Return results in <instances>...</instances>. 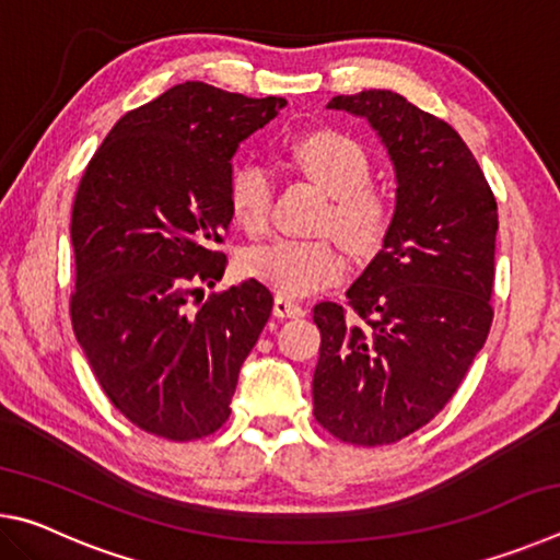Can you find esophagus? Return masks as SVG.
<instances>
[{"label": "esophagus", "instance_id": "1", "mask_svg": "<svg viewBox=\"0 0 560 560\" xmlns=\"http://www.w3.org/2000/svg\"><path fill=\"white\" fill-rule=\"evenodd\" d=\"M273 316L277 318H301L306 316V308L301 303H293L287 296H277L273 299Z\"/></svg>", "mask_w": 560, "mask_h": 560}]
</instances>
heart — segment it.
<instances>
[{
  "instance_id": "1",
  "label": "heart",
  "mask_w": 560,
  "mask_h": 560,
  "mask_svg": "<svg viewBox=\"0 0 560 560\" xmlns=\"http://www.w3.org/2000/svg\"><path fill=\"white\" fill-rule=\"evenodd\" d=\"M291 158L311 179L334 195L326 214L328 230L338 232L360 254L381 249L393 222V210L371 183V160L353 138L336 130H316L299 138ZM273 205V177L259 163H244L230 177V207L246 232H264ZM242 271L287 299H299L336 283L346 273V254L334 240H273L242 254Z\"/></svg>"
}]
</instances>
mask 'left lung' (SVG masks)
<instances>
[{"label":"left lung","instance_id":"1","mask_svg":"<svg viewBox=\"0 0 560 560\" xmlns=\"http://www.w3.org/2000/svg\"><path fill=\"white\" fill-rule=\"evenodd\" d=\"M328 108L371 122L397 189L383 249L346 291L348 301L314 308V415L334 438L377 447L428 424L485 346L499 214L450 122L377 89L336 96Z\"/></svg>","mask_w":560,"mask_h":560}]
</instances>
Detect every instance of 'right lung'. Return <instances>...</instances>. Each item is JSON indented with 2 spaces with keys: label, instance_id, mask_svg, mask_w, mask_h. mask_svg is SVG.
Here are the masks:
<instances>
[{
  "label": "right lung",
  "instance_id": "1",
  "mask_svg": "<svg viewBox=\"0 0 560 560\" xmlns=\"http://www.w3.org/2000/svg\"><path fill=\"white\" fill-rule=\"evenodd\" d=\"M283 106L277 96L177 83L128 110L81 177L73 334L116 410L158 438L189 442L222 428L240 368L271 316L273 296L257 279L191 306L226 267L217 244L234 217L236 148Z\"/></svg>",
  "mask_w": 560,
  "mask_h": 560
}]
</instances>
